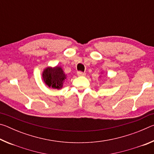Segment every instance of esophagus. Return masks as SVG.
I'll use <instances>...</instances> for the list:
<instances>
[{"label": "esophagus", "instance_id": "esophagus-1", "mask_svg": "<svg viewBox=\"0 0 154 154\" xmlns=\"http://www.w3.org/2000/svg\"><path fill=\"white\" fill-rule=\"evenodd\" d=\"M77 74L78 76H85V72H83L82 71H78Z\"/></svg>", "mask_w": 154, "mask_h": 154}]
</instances>
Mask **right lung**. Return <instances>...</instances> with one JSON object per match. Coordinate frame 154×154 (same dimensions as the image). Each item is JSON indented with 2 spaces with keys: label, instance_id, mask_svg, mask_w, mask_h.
Instances as JSON below:
<instances>
[{
  "label": "right lung",
  "instance_id": "1",
  "mask_svg": "<svg viewBox=\"0 0 154 154\" xmlns=\"http://www.w3.org/2000/svg\"><path fill=\"white\" fill-rule=\"evenodd\" d=\"M43 79L49 88L59 90L62 87L66 75L61 67H48L43 72Z\"/></svg>",
  "mask_w": 154,
  "mask_h": 154
}]
</instances>
